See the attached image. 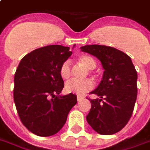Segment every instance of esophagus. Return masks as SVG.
Masks as SVG:
<instances>
[{"label": "esophagus", "mask_w": 150, "mask_h": 150, "mask_svg": "<svg viewBox=\"0 0 150 150\" xmlns=\"http://www.w3.org/2000/svg\"><path fill=\"white\" fill-rule=\"evenodd\" d=\"M83 98V96H79V95H78V96H77V101H78V102H79V101L82 100Z\"/></svg>", "instance_id": "1"}]
</instances>
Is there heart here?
Returning a JSON list of instances; mask_svg holds the SVG:
<instances>
[{"mask_svg":"<svg viewBox=\"0 0 150 150\" xmlns=\"http://www.w3.org/2000/svg\"><path fill=\"white\" fill-rule=\"evenodd\" d=\"M78 62L86 69L92 70L96 67V62L91 55L82 54L78 57ZM59 75L64 80H67L71 75V68L68 61H65L59 67ZM94 87V83L91 79H86L83 80H71L65 85V91L67 93H73L75 95H83Z\"/></svg>","mask_w":150,"mask_h":150,"instance_id":"b5f03b06","label":"heart"}]
</instances>
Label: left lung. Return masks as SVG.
Here are the masks:
<instances>
[{
	"instance_id": "1",
	"label": "left lung",
	"mask_w": 150,
	"mask_h": 150,
	"mask_svg": "<svg viewBox=\"0 0 150 150\" xmlns=\"http://www.w3.org/2000/svg\"><path fill=\"white\" fill-rule=\"evenodd\" d=\"M80 49L97 57L104 68L100 84L91 92L100 98H88L91 108L86 121L99 134L117 133L130 119L137 99V75L131 59L109 46L85 45Z\"/></svg>"
}]
</instances>
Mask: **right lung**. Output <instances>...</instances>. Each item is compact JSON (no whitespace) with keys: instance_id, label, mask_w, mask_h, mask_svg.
I'll return each instance as SVG.
<instances>
[{"instance_id":"right-lung-1","label":"right lung","mask_w":150,"mask_h":150,"mask_svg":"<svg viewBox=\"0 0 150 150\" xmlns=\"http://www.w3.org/2000/svg\"><path fill=\"white\" fill-rule=\"evenodd\" d=\"M71 54L69 47L48 45L27 54L19 64L14 76V103L23 125L35 135L58 133L77 103L72 93L59 95L64 86L59 67Z\"/></svg>"}]
</instances>
